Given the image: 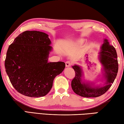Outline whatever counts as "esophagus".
Returning a JSON list of instances; mask_svg holds the SVG:
<instances>
[{
    "instance_id": "obj_1",
    "label": "esophagus",
    "mask_w": 124,
    "mask_h": 124,
    "mask_svg": "<svg viewBox=\"0 0 124 124\" xmlns=\"http://www.w3.org/2000/svg\"><path fill=\"white\" fill-rule=\"evenodd\" d=\"M71 65V62L70 61H67L65 62V67H69Z\"/></svg>"
}]
</instances>
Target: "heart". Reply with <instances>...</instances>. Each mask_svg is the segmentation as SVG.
<instances>
[{"mask_svg":"<svg viewBox=\"0 0 124 124\" xmlns=\"http://www.w3.org/2000/svg\"><path fill=\"white\" fill-rule=\"evenodd\" d=\"M84 43V40H82V39H79L75 41V44H76L78 46H81L82 45H83Z\"/></svg>","mask_w":124,"mask_h":124,"instance_id":"heart-1","label":"heart"}]
</instances>
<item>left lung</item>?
Returning <instances> with one entry per match:
<instances>
[{
    "mask_svg": "<svg viewBox=\"0 0 124 124\" xmlns=\"http://www.w3.org/2000/svg\"><path fill=\"white\" fill-rule=\"evenodd\" d=\"M99 54L98 60L103 66L101 79L105 81L103 85H96L92 82L84 81V73L81 67L76 64L72 67L75 70V76L72 80L71 88L74 93L80 96L97 97L102 95L111 86L117 76L118 71L117 52L106 39L104 40Z\"/></svg>",
    "mask_w": 124,
    "mask_h": 124,
    "instance_id": "left-lung-1",
    "label": "left lung"
}]
</instances>
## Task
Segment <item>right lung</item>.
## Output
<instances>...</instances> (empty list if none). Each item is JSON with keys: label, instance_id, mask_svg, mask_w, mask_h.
Wrapping results in <instances>:
<instances>
[{"label": "right lung", "instance_id": "right-lung-1", "mask_svg": "<svg viewBox=\"0 0 124 124\" xmlns=\"http://www.w3.org/2000/svg\"><path fill=\"white\" fill-rule=\"evenodd\" d=\"M48 35L39 31L21 33L9 45L5 61L6 72L18 93L31 97L46 96L55 77L63 71V62H48L53 47Z\"/></svg>", "mask_w": 124, "mask_h": 124}]
</instances>
